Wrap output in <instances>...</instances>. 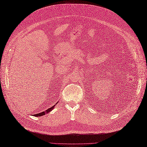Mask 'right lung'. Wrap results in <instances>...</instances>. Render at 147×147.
<instances>
[{
	"mask_svg": "<svg viewBox=\"0 0 147 147\" xmlns=\"http://www.w3.org/2000/svg\"><path fill=\"white\" fill-rule=\"evenodd\" d=\"M54 107H55V105H53L52 107H51V108H49L47 110H45L44 112H42L39 113H37V114H35V115H33V116H34V117H41V116H43V115H45L46 113H49L50 112H51V111L53 109H54Z\"/></svg>",
	"mask_w": 147,
	"mask_h": 147,
	"instance_id": "obj_1",
	"label": "right lung"
}]
</instances>
